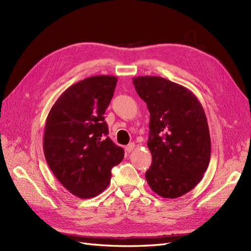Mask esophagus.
<instances>
[{
    "mask_svg": "<svg viewBox=\"0 0 251 251\" xmlns=\"http://www.w3.org/2000/svg\"><path fill=\"white\" fill-rule=\"evenodd\" d=\"M135 143L134 142H131L130 144H128V146L126 147V151H128V153H131V151L135 149Z\"/></svg>",
    "mask_w": 251,
    "mask_h": 251,
    "instance_id": "obj_1",
    "label": "esophagus"
}]
</instances>
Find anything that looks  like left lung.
I'll return each mask as SVG.
<instances>
[{
  "instance_id": "8db88e82",
  "label": "left lung",
  "mask_w": 251,
  "mask_h": 251,
  "mask_svg": "<svg viewBox=\"0 0 251 251\" xmlns=\"http://www.w3.org/2000/svg\"><path fill=\"white\" fill-rule=\"evenodd\" d=\"M133 83L151 117L153 161L146 179L157 195L178 198L199 183L209 164L206 115L196 95L179 83L160 76H137Z\"/></svg>"
}]
</instances>
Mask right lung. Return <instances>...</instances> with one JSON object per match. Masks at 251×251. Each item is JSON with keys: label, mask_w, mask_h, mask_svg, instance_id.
Here are the masks:
<instances>
[{"label": "right lung", "mask_w": 251, "mask_h": 251, "mask_svg": "<svg viewBox=\"0 0 251 251\" xmlns=\"http://www.w3.org/2000/svg\"><path fill=\"white\" fill-rule=\"evenodd\" d=\"M116 83L117 77L111 75L74 83L57 98L46 119V161L60 184L80 199L102 193L112 168L125 156L124 149L109 138L103 117Z\"/></svg>", "instance_id": "1"}]
</instances>
